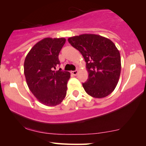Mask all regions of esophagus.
<instances>
[{"label": "esophagus", "mask_w": 146, "mask_h": 146, "mask_svg": "<svg viewBox=\"0 0 146 146\" xmlns=\"http://www.w3.org/2000/svg\"><path fill=\"white\" fill-rule=\"evenodd\" d=\"M71 73L73 75H77V73H78V70H75V71H71Z\"/></svg>", "instance_id": "34e87169"}]
</instances>
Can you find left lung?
<instances>
[{
	"label": "left lung",
	"instance_id": "obj_1",
	"mask_svg": "<svg viewBox=\"0 0 146 146\" xmlns=\"http://www.w3.org/2000/svg\"><path fill=\"white\" fill-rule=\"evenodd\" d=\"M68 41L86 62L89 78L82 84L85 92L96 98L109 96L115 89L121 73V57L115 44L93 34L72 36Z\"/></svg>",
	"mask_w": 146,
	"mask_h": 146
}]
</instances>
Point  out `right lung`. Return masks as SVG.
<instances>
[{
	"label": "right lung",
	"mask_w": 146,
	"mask_h": 146,
	"mask_svg": "<svg viewBox=\"0 0 146 146\" xmlns=\"http://www.w3.org/2000/svg\"><path fill=\"white\" fill-rule=\"evenodd\" d=\"M65 38H44L36 43L25 58L24 73L29 89L44 106L61 104L67 93L70 73L61 69L59 54L65 43Z\"/></svg>",
	"instance_id": "1"
}]
</instances>
